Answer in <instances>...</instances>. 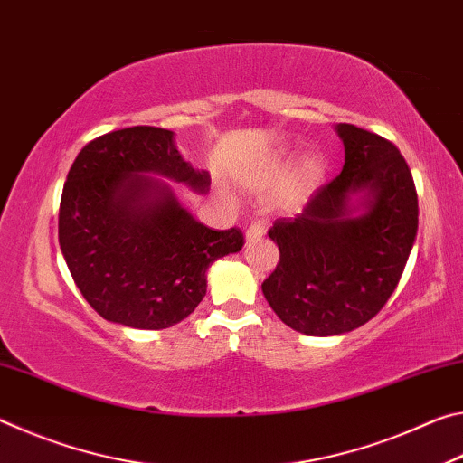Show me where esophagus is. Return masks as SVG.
Returning <instances> with one entry per match:
<instances>
[{
    "instance_id": "obj_1",
    "label": "esophagus",
    "mask_w": 463,
    "mask_h": 463,
    "mask_svg": "<svg viewBox=\"0 0 463 463\" xmlns=\"http://www.w3.org/2000/svg\"><path fill=\"white\" fill-rule=\"evenodd\" d=\"M265 234V226L261 224V222H253L249 226V229L245 231V241L247 242H253V241H257V239H261Z\"/></svg>"
}]
</instances>
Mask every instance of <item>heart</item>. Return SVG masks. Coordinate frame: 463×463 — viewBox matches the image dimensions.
<instances>
[{
	"mask_svg": "<svg viewBox=\"0 0 463 463\" xmlns=\"http://www.w3.org/2000/svg\"><path fill=\"white\" fill-rule=\"evenodd\" d=\"M289 165H292V155H289V151H281L276 159L271 161L268 171H265V179H268V182H273V179L284 175L289 169ZM325 174H326V161L323 155L318 153L304 155L302 159L298 161L292 179H289L288 190L284 195H281L279 206L284 210H294L300 206L304 198L323 184Z\"/></svg>",
	"mask_w": 463,
	"mask_h": 463,
	"instance_id": "1",
	"label": "heart"
}]
</instances>
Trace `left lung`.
<instances>
[{"instance_id":"left-lung-1","label":"left lung","mask_w":463,"mask_h":463,"mask_svg":"<svg viewBox=\"0 0 463 463\" xmlns=\"http://www.w3.org/2000/svg\"><path fill=\"white\" fill-rule=\"evenodd\" d=\"M345 146L339 177L269 239L279 263L261 289L273 312L298 333L354 331L394 292L417 239V190L401 151L373 132L336 124Z\"/></svg>"}]
</instances>
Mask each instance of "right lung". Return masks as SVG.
Returning <instances> with one entry per match:
<instances>
[{
  "mask_svg": "<svg viewBox=\"0 0 463 463\" xmlns=\"http://www.w3.org/2000/svg\"><path fill=\"white\" fill-rule=\"evenodd\" d=\"M174 137L155 127L108 132L81 148L62 187V257L109 323L145 331L182 323L206 296L210 265L242 249L239 229H208L177 200L167 179L206 194L210 175L184 159Z\"/></svg>",
  "mask_w": 463,
  "mask_h": 463,
  "instance_id": "right-lung-1",
  "label": "right lung"
}]
</instances>
